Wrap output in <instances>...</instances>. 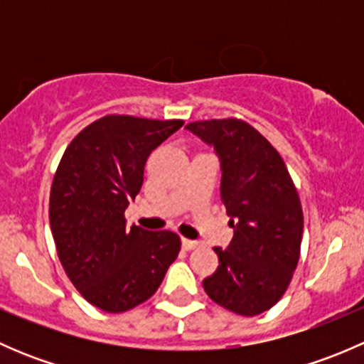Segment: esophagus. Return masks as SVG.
<instances>
[{
  "label": "esophagus",
  "mask_w": 364,
  "mask_h": 364,
  "mask_svg": "<svg viewBox=\"0 0 364 364\" xmlns=\"http://www.w3.org/2000/svg\"><path fill=\"white\" fill-rule=\"evenodd\" d=\"M181 245L185 250H193V248L199 247V241H192V240H186V237H183Z\"/></svg>",
  "instance_id": "1"
}]
</instances>
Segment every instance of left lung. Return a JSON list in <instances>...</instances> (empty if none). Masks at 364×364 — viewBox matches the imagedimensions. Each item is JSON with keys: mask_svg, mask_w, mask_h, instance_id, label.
<instances>
[{"mask_svg": "<svg viewBox=\"0 0 364 364\" xmlns=\"http://www.w3.org/2000/svg\"><path fill=\"white\" fill-rule=\"evenodd\" d=\"M186 128L218 153L220 196L234 229L229 248H213L218 267L203 287L225 310L253 317L280 301L296 271L303 240L299 193L280 153L247 121H192Z\"/></svg>", "mask_w": 364, "mask_h": 364, "instance_id": "8db88e82", "label": "left lung"}]
</instances>
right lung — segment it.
<instances>
[{
  "label": "right lung",
  "mask_w": 364,
  "mask_h": 364,
  "mask_svg": "<svg viewBox=\"0 0 364 364\" xmlns=\"http://www.w3.org/2000/svg\"><path fill=\"white\" fill-rule=\"evenodd\" d=\"M183 119L107 114L79 132L61 156L49 197V222L65 273L93 306L121 314L156 292L181 250L171 230L124 223L153 149Z\"/></svg>",
  "instance_id": "add662e5"
}]
</instances>
